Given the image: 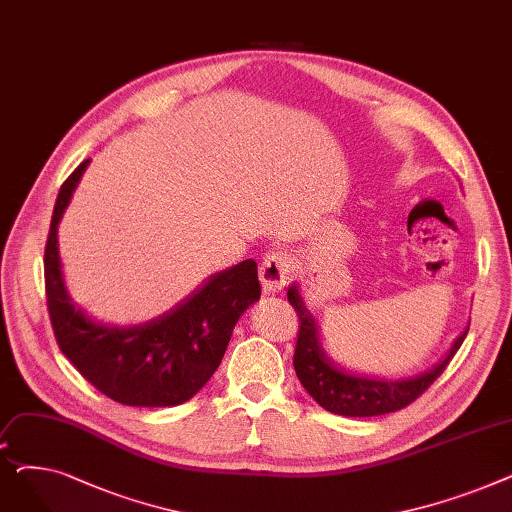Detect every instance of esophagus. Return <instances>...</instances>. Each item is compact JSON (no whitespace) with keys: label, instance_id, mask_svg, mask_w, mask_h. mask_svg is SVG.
<instances>
[{"label":"esophagus","instance_id":"esophagus-1","mask_svg":"<svg viewBox=\"0 0 512 512\" xmlns=\"http://www.w3.org/2000/svg\"><path fill=\"white\" fill-rule=\"evenodd\" d=\"M290 274V261L284 253L265 255L259 267V280L267 294H276L284 288Z\"/></svg>","mask_w":512,"mask_h":512}]
</instances>
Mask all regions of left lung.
<instances>
[{"label":"left lung","instance_id":"left-lung-1","mask_svg":"<svg viewBox=\"0 0 512 512\" xmlns=\"http://www.w3.org/2000/svg\"><path fill=\"white\" fill-rule=\"evenodd\" d=\"M288 303L299 315V336L292 359L297 378L319 407L344 417H375L394 413L411 405L413 400H417L440 378L454 353L461 348L469 330L467 328L454 340L448 355L434 369L419 373L415 378H367V375L351 373L338 367L326 355L319 340L317 321L307 309L297 284L288 288Z\"/></svg>","mask_w":512,"mask_h":512}]
</instances>
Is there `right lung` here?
Returning <instances> with one entry per match:
<instances>
[{
  "instance_id": "add662e5",
  "label": "right lung",
  "mask_w": 512,
  "mask_h": 512,
  "mask_svg": "<svg viewBox=\"0 0 512 512\" xmlns=\"http://www.w3.org/2000/svg\"><path fill=\"white\" fill-rule=\"evenodd\" d=\"M85 159L62 184L45 245V294L60 351L99 392L128 407H174L193 398L220 367L238 317L261 297L257 263L213 274L174 311L141 326H107L89 317L64 284L58 224Z\"/></svg>"
}]
</instances>
